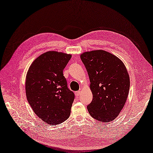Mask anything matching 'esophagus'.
I'll return each mask as SVG.
<instances>
[{
	"label": "esophagus",
	"mask_w": 153,
	"mask_h": 153,
	"mask_svg": "<svg viewBox=\"0 0 153 153\" xmlns=\"http://www.w3.org/2000/svg\"><path fill=\"white\" fill-rule=\"evenodd\" d=\"M80 94H81V91H79L75 92V95L76 97H79L80 96Z\"/></svg>",
	"instance_id": "1"
}]
</instances>
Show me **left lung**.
Masks as SVG:
<instances>
[{"mask_svg":"<svg viewBox=\"0 0 153 153\" xmlns=\"http://www.w3.org/2000/svg\"><path fill=\"white\" fill-rule=\"evenodd\" d=\"M81 59L88 72L93 95L88 111L95 120L109 122L123 108L130 88L126 67L118 57L104 50L82 53Z\"/></svg>","mask_w":153,"mask_h":153,"instance_id":"obj_1","label":"left lung"}]
</instances>
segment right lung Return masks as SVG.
<instances>
[{
  "label": "right lung",
  "mask_w": 153,
  "mask_h": 153,
  "mask_svg": "<svg viewBox=\"0 0 153 153\" xmlns=\"http://www.w3.org/2000/svg\"><path fill=\"white\" fill-rule=\"evenodd\" d=\"M72 56L56 51L41 54L31 65L26 77V94L39 118L58 125L68 118L74 94L67 87L63 70Z\"/></svg>",
  "instance_id": "1"
}]
</instances>
